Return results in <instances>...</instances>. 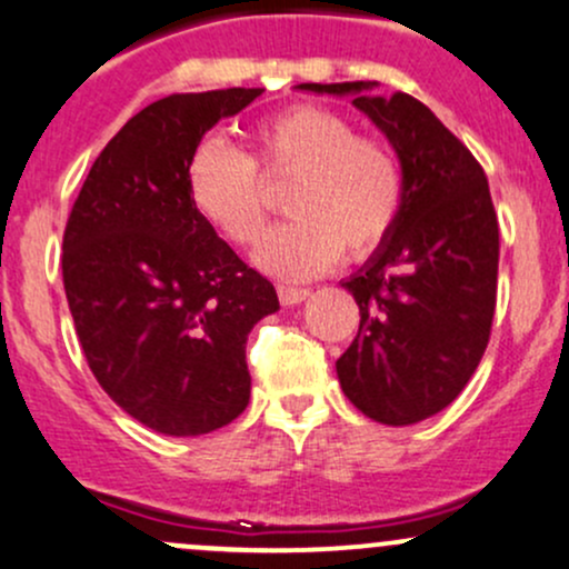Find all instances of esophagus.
I'll return each mask as SVG.
<instances>
[{
  "instance_id": "esophagus-1",
  "label": "esophagus",
  "mask_w": 569,
  "mask_h": 569,
  "mask_svg": "<svg viewBox=\"0 0 569 569\" xmlns=\"http://www.w3.org/2000/svg\"><path fill=\"white\" fill-rule=\"evenodd\" d=\"M279 301L284 303V307H296V303L307 301L309 298V287H290V284H279Z\"/></svg>"
}]
</instances>
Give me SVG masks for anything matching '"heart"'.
<instances>
[{
  "instance_id": "b5f03b06",
  "label": "heart",
  "mask_w": 569,
  "mask_h": 569,
  "mask_svg": "<svg viewBox=\"0 0 569 569\" xmlns=\"http://www.w3.org/2000/svg\"><path fill=\"white\" fill-rule=\"evenodd\" d=\"M263 176L287 184L292 219L262 241L258 262L271 273L303 279L331 268L341 252L360 260L380 249L405 209V164L382 138L326 106H298L254 127ZM247 151L224 138L200 140L189 157L187 187L194 209L228 241L254 243L273 198Z\"/></svg>"
}]
</instances>
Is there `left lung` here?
<instances>
[{"instance_id":"1","label":"left lung","mask_w":569,"mask_h":569,"mask_svg":"<svg viewBox=\"0 0 569 569\" xmlns=\"http://www.w3.org/2000/svg\"><path fill=\"white\" fill-rule=\"evenodd\" d=\"M375 81L301 83L352 94L405 164L393 233L341 287L360 309L358 336L336 360L341 390L366 418H431L478 369L497 309L499 224L472 151L415 97L371 94Z\"/></svg>"}]
</instances>
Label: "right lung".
<instances>
[{"label":"right lung","mask_w":569,"mask_h":569,"mask_svg":"<svg viewBox=\"0 0 569 569\" xmlns=\"http://www.w3.org/2000/svg\"><path fill=\"white\" fill-rule=\"evenodd\" d=\"M262 89L170 94L100 151L64 228L62 277L78 341L108 396L149 429L200 437L249 405L247 336L279 309L194 209L189 157Z\"/></svg>","instance_id":"add662e5"}]
</instances>
